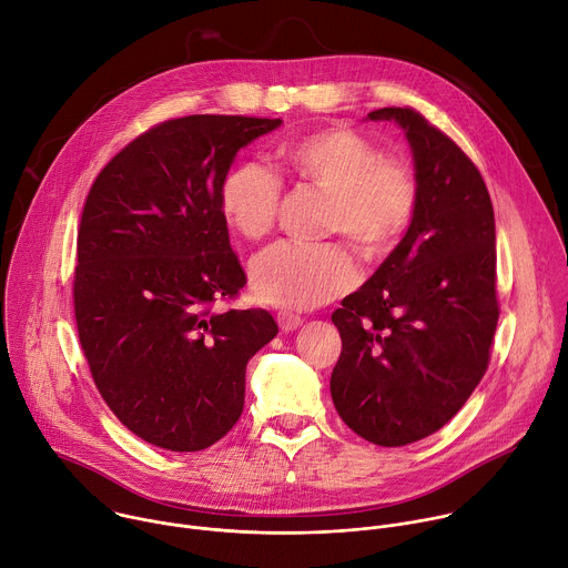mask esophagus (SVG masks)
<instances>
[{
	"label": "esophagus",
	"instance_id": "1",
	"mask_svg": "<svg viewBox=\"0 0 568 568\" xmlns=\"http://www.w3.org/2000/svg\"><path fill=\"white\" fill-rule=\"evenodd\" d=\"M276 321H278V326H281L283 333H292V331L303 326V318L298 314H294V312H278Z\"/></svg>",
	"mask_w": 568,
	"mask_h": 568
}]
</instances>
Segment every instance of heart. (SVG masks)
Segmentation results:
<instances>
[{
	"label": "heart",
	"mask_w": 568,
	"mask_h": 568,
	"mask_svg": "<svg viewBox=\"0 0 568 568\" xmlns=\"http://www.w3.org/2000/svg\"><path fill=\"white\" fill-rule=\"evenodd\" d=\"M287 169L333 195L331 231L346 233L366 258L388 254L409 229L418 206L414 173L348 128L316 130L283 152ZM226 222L250 240L267 235L281 209V182L272 171L245 161L222 182ZM254 292L272 305L310 310L355 287L359 272L344 245L305 247L292 242L258 254L250 270Z\"/></svg>",
	"instance_id": "b5f03b06"
}]
</instances>
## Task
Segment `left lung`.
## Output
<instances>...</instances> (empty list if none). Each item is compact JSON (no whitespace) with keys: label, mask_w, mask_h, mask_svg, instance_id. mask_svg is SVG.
Wrapping results in <instances>:
<instances>
[{"label":"left lung","mask_w":568,"mask_h":568,"mask_svg":"<svg viewBox=\"0 0 568 568\" xmlns=\"http://www.w3.org/2000/svg\"><path fill=\"white\" fill-rule=\"evenodd\" d=\"M368 119L404 130L418 206L399 245L333 312L342 355L331 393L357 436L402 447L447 425L488 368L499 321L495 211L471 159L423 114L382 108Z\"/></svg>","instance_id":"obj_1"}]
</instances>
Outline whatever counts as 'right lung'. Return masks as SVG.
<instances>
[{"label": "right lung", "instance_id": "add662e5", "mask_svg": "<svg viewBox=\"0 0 568 568\" xmlns=\"http://www.w3.org/2000/svg\"><path fill=\"white\" fill-rule=\"evenodd\" d=\"M281 119L193 114L154 125L99 173L78 231L73 310L97 388L139 438L217 443L245 407L247 362L278 326L213 310L247 283L220 189L240 148Z\"/></svg>", "mask_w": 568, "mask_h": 568}]
</instances>
